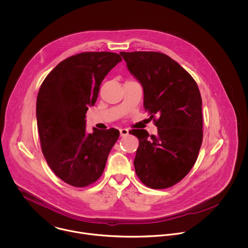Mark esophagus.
<instances>
[{
    "instance_id": "1",
    "label": "esophagus",
    "mask_w": 248,
    "mask_h": 248,
    "mask_svg": "<svg viewBox=\"0 0 248 248\" xmlns=\"http://www.w3.org/2000/svg\"><path fill=\"white\" fill-rule=\"evenodd\" d=\"M127 135H129V130L128 129H120V136L121 137H125V136H127Z\"/></svg>"
}]
</instances>
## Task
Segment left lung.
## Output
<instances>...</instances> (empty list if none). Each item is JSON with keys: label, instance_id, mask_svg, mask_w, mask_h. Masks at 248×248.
<instances>
[{"label": "left lung", "instance_id": "1", "mask_svg": "<svg viewBox=\"0 0 248 248\" xmlns=\"http://www.w3.org/2000/svg\"><path fill=\"white\" fill-rule=\"evenodd\" d=\"M120 54L128 70L141 83L143 106L157 127V135L151 137L146 130L130 131L140 140L134 161L137 176L150 188H169L190 172L202 143L199 87L187 71L164 53Z\"/></svg>", "mask_w": 248, "mask_h": 248}]
</instances>
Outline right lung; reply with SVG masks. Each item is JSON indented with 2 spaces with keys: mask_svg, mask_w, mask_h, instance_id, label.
<instances>
[{
  "mask_svg": "<svg viewBox=\"0 0 248 248\" xmlns=\"http://www.w3.org/2000/svg\"><path fill=\"white\" fill-rule=\"evenodd\" d=\"M121 60L108 51L78 53L60 62L40 87L36 117L41 149L53 173L73 187L98 180L119 138L113 128L87 134L85 118L105 76Z\"/></svg>",
  "mask_w": 248,
  "mask_h": 248,
  "instance_id": "1",
  "label": "right lung"
}]
</instances>
